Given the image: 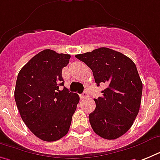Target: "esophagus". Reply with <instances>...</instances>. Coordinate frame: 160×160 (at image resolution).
Masks as SVG:
<instances>
[{
	"label": "esophagus",
	"instance_id": "1",
	"mask_svg": "<svg viewBox=\"0 0 160 160\" xmlns=\"http://www.w3.org/2000/svg\"><path fill=\"white\" fill-rule=\"evenodd\" d=\"M89 96V93L87 91H84V92L80 95V99H85V98H87Z\"/></svg>",
	"mask_w": 160,
	"mask_h": 160
}]
</instances>
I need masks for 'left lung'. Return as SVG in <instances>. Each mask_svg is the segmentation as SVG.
<instances>
[{"instance_id": "left-lung-1", "label": "left lung", "mask_w": 160, "mask_h": 160, "mask_svg": "<svg viewBox=\"0 0 160 160\" xmlns=\"http://www.w3.org/2000/svg\"><path fill=\"white\" fill-rule=\"evenodd\" d=\"M91 69L95 83L105 84L102 96L94 99L95 109L89 115L95 134L115 139L134 124L141 103L143 84L131 59L106 47L76 55Z\"/></svg>"}]
</instances>
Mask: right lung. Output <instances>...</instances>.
I'll list each match as a JSON object with an SVG mask.
<instances>
[{
  "mask_svg": "<svg viewBox=\"0 0 160 160\" xmlns=\"http://www.w3.org/2000/svg\"><path fill=\"white\" fill-rule=\"evenodd\" d=\"M70 55L44 50L21 68L15 88V100L29 129L44 141L61 139L70 129L80 97L63 89L62 69Z\"/></svg>",
  "mask_w": 160,
  "mask_h": 160,
  "instance_id": "right-lung-1",
  "label": "right lung"
}]
</instances>
